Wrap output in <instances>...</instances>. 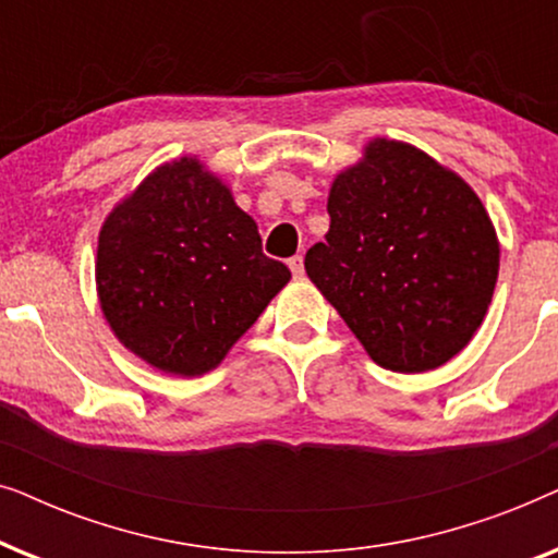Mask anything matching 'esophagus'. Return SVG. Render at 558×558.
<instances>
[{
    "label": "esophagus",
    "instance_id": "1",
    "mask_svg": "<svg viewBox=\"0 0 558 558\" xmlns=\"http://www.w3.org/2000/svg\"><path fill=\"white\" fill-rule=\"evenodd\" d=\"M287 264H289V269H292L294 277H302V274H304V258L302 256H292Z\"/></svg>",
    "mask_w": 558,
    "mask_h": 558
}]
</instances>
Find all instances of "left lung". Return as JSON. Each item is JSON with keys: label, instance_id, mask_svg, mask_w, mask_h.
<instances>
[{"label": "left lung", "instance_id": "1", "mask_svg": "<svg viewBox=\"0 0 558 558\" xmlns=\"http://www.w3.org/2000/svg\"><path fill=\"white\" fill-rule=\"evenodd\" d=\"M330 231L304 269L380 368L424 373L483 325L500 243L468 182L396 140L365 144L335 178Z\"/></svg>", "mask_w": 558, "mask_h": 558}]
</instances>
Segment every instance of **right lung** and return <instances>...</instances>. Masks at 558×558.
<instances>
[{
	"mask_svg": "<svg viewBox=\"0 0 558 558\" xmlns=\"http://www.w3.org/2000/svg\"><path fill=\"white\" fill-rule=\"evenodd\" d=\"M292 279L254 218L197 157L147 174L104 220L96 289L124 348L172 376H203Z\"/></svg>",
	"mask_w": 558,
	"mask_h": 558,
	"instance_id": "1",
	"label": "right lung"
}]
</instances>
